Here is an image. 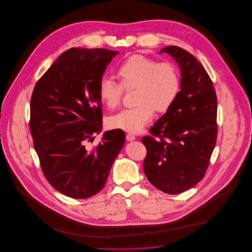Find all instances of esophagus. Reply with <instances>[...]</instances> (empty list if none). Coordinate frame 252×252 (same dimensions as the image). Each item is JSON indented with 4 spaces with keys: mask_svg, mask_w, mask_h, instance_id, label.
<instances>
[{
    "mask_svg": "<svg viewBox=\"0 0 252 252\" xmlns=\"http://www.w3.org/2000/svg\"><path fill=\"white\" fill-rule=\"evenodd\" d=\"M136 139V137L133 135V134H131V133H128L127 135H126V140L127 141H134Z\"/></svg>",
    "mask_w": 252,
    "mask_h": 252,
    "instance_id": "1",
    "label": "esophagus"
}]
</instances>
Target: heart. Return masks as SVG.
<instances>
[{
	"label": "heart",
	"instance_id": "1",
	"mask_svg": "<svg viewBox=\"0 0 252 252\" xmlns=\"http://www.w3.org/2000/svg\"><path fill=\"white\" fill-rule=\"evenodd\" d=\"M120 83L102 77L98 86L101 102L109 109L117 108L124 89H135L136 106L126 108L108 118V126L138 133L153 118L155 110L167 112L174 106L181 90L179 68L171 62H159L142 54L127 58L116 71Z\"/></svg>",
	"mask_w": 252,
	"mask_h": 252
}]
</instances>
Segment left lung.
Segmentation results:
<instances>
[{"label": "left lung", "instance_id": "1", "mask_svg": "<svg viewBox=\"0 0 252 252\" xmlns=\"http://www.w3.org/2000/svg\"><path fill=\"white\" fill-rule=\"evenodd\" d=\"M179 63L181 90L174 106L149 129L144 171L148 181L168 194H180L205 177L217 139V98L203 65L189 52L164 47Z\"/></svg>", "mask_w": 252, "mask_h": 252}]
</instances>
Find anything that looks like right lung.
<instances>
[{"instance_id":"right-lung-1","label":"right lung","mask_w":252,"mask_h":252,"mask_svg":"<svg viewBox=\"0 0 252 252\" xmlns=\"http://www.w3.org/2000/svg\"><path fill=\"white\" fill-rule=\"evenodd\" d=\"M119 52L71 48L37 80L31 97L30 131L41 171L49 184L73 199H85L105 186L114 159L125 144L120 129L102 130L100 79Z\"/></svg>"}]
</instances>
